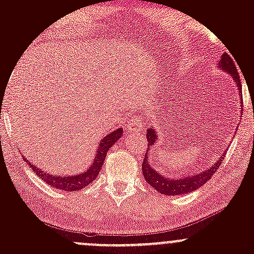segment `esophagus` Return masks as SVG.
Returning <instances> with one entry per match:
<instances>
[{
  "label": "esophagus",
  "instance_id": "obj_1",
  "mask_svg": "<svg viewBox=\"0 0 254 254\" xmlns=\"http://www.w3.org/2000/svg\"><path fill=\"white\" fill-rule=\"evenodd\" d=\"M125 129L129 130V131H133V132H135V131H139V132H142V131L144 130V127L139 123L138 119L132 118V119H130L127 124H125Z\"/></svg>",
  "mask_w": 254,
  "mask_h": 254
}]
</instances>
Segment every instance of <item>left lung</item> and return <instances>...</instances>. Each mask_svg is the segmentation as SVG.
Returning <instances> with one entry per match:
<instances>
[{
  "instance_id": "8db88e82",
  "label": "left lung",
  "mask_w": 254,
  "mask_h": 254,
  "mask_svg": "<svg viewBox=\"0 0 254 254\" xmlns=\"http://www.w3.org/2000/svg\"><path fill=\"white\" fill-rule=\"evenodd\" d=\"M217 66L221 70H224L228 72L229 76H232L233 81L237 84V88L239 90V94L241 92V82L240 77H239V72L237 70V66H235L234 62L232 61L228 54H223L221 56V60L218 61ZM241 98V94H240ZM243 105H240V107ZM243 110V109H241ZM147 139H148V151L145 153L143 157V161H142V173H143L145 182H147L151 188H154V190L160 192L161 194H166V196H178V194H184V193H190L193 192L197 189L202 188V186L208 182L210 178L214 176L215 172L218 170V167L221 166V162L224 159V154H226L227 149L224 150L220 155V159L216 162H214V165L210 166L209 168H206L203 172H197L193 176H186L182 178H170L166 177L164 174L159 173L155 168L153 167V165H150L149 161V150L153 149L155 147V143L157 142V132L156 129H154V127H148L147 129Z\"/></svg>"
}]
</instances>
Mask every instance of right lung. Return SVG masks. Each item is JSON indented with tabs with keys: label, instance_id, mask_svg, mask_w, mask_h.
<instances>
[{
	"label": "right lung",
	"instance_id": "add662e5",
	"mask_svg": "<svg viewBox=\"0 0 254 254\" xmlns=\"http://www.w3.org/2000/svg\"><path fill=\"white\" fill-rule=\"evenodd\" d=\"M122 135H123V127H117L115 131H112L109 135L105 136L103 139H100L97 149V154H95L94 159H93V164L90 165L86 171L82 172V173L72 174V176H58V174H51L49 173V172L40 170V168L37 167L36 165H33L32 162L28 161L24 155L22 156H24V160L27 162L28 166L36 172L37 176L42 180H44L46 184H49L50 186H54L57 190L78 191L82 190L86 186H88L89 184L98 177L99 172H100L101 167H103L104 165L107 151H109L110 148L121 138Z\"/></svg>",
	"mask_w": 254,
	"mask_h": 254
}]
</instances>
